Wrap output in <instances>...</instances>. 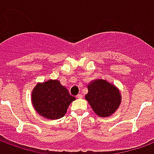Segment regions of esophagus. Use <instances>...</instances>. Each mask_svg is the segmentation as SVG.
I'll use <instances>...</instances> for the list:
<instances>
[{
    "mask_svg": "<svg viewBox=\"0 0 154 154\" xmlns=\"http://www.w3.org/2000/svg\"><path fill=\"white\" fill-rule=\"evenodd\" d=\"M77 98H79V99L82 98V94H78L77 96Z\"/></svg>",
    "mask_w": 154,
    "mask_h": 154,
    "instance_id": "obj_1",
    "label": "esophagus"
}]
</instances>
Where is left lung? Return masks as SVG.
<instances>
[{"mask_svg":"<svg viewBox=\"0 0 154 154\" xmlns=\"http://www.w3.org/2000/svg\"><path fill=\"white\" fill-rule=\"evenodd\" d=\"M86 100L95 113L100 117L109 116L117 110L121 100L119 90L105 80L92 81L87 87Z\"/></svg>","mask_w":154,"mask_h":154,"instance_id":"left-lung-1","label":"left lung"}]
</instances>
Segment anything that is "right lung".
Returning a JSON list of instances; mask_svg holds the SVG:
<instances>
[{"label": "right lung", "mask_w": 154, "mask_h": 154, "mask_svg": "<svg viewBox=\"0 0 154 154\" xmlns=\"http://www.w3.org/2000/svg\"><path fill=\"white\" fill-rule=\"evenodd\" d=\"M75 97L57 80L38 84L33 90L32 103L40 116L48 119L62 118Z\"/></svg>", "instance_id": "obj_1"}]
</instances>
